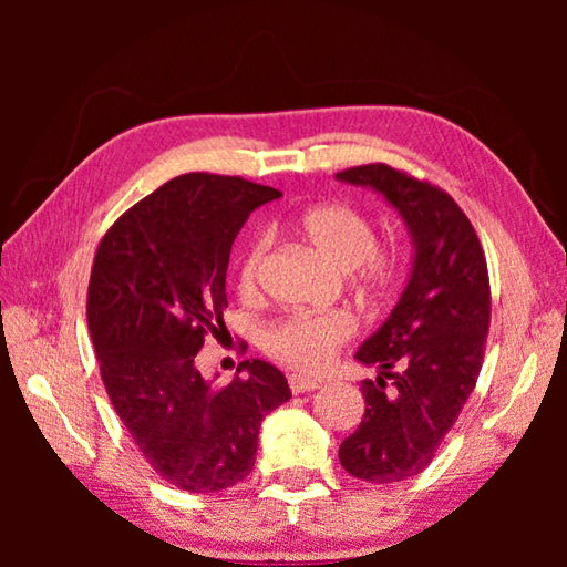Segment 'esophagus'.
Masks as SVG:
<instances>
[{"instance_id": "esophagus-1", "label": "esophagus", "mask_w": 567, "mask_h": 567, "mask_svg": "<svg viewBox=\"0 0 567 567\" xmlns=\"http://www.w3.org/2000/svg\"><path fill=\"white\" fill-rule=\"evenodd\" d=\"M287 382H290V390L295 392V395H302V392H310V390L320 388V380L305 378V375H290V378H287Z\"/></svg>"}]
</instances>
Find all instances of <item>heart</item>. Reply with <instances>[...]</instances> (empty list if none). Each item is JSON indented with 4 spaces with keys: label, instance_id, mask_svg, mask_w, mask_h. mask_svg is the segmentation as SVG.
Wrapping results in <instances>:
<instances>
[{
    "label": "heart",
    "instance_id": "heart-1",
    "mask_svg": "<svg viewBox=\"0 0 567 567\" xmlns=\"http://www.w3.org/2000/svg\"><path fill=\"white\" fill-rule=\"evenodd\" d=\"M297 233L338 270H352V280L364 295L388 297L395 290L405 257L395 247H378L375 227L360 209L344 203L315 205L297 217ZM270 249V235L257 233L239 249L235 277L245 297L257 292L260 272ZM358 334V322L342 310L290 312L277 318L262 332V344L270 358L295 370H322L342 344Z\"/></svg>",
    "mask_w": 567,
    "mask_h": 567
}]
</instances>
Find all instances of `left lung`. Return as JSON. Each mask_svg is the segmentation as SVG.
<instances>
[{
    "instance_id": "obj_1",
    "label": "left lung",
    "mask_w": 567,
    "mask_h": 567,
    "mask_svg": "<svg viewBox=\"0 0 567 567\" xmlns=\"http://www.w3.org/2000/svg\"><path fill=\"white\" fill-rule=\"evenodd\" d=\"M338 179L378 189L415 243L398 307L354 354L380 375L362 382V422L340 445L352 477L400 483L433 463L475 390L491 330V277L475 227L445 189L382 162L342 169Z\"/></svg>"
}]
</instances>
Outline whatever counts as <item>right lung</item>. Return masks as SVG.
<instances>
[{"label": "right lung", "mask_w": 567, "mask_h": 567, "mask_svg": "<svg viewBox=\"0 0 567 567\" xmlns=\"http://www.w3.org/2000/svg\"><path fill=\"white\" fill-rule=\"evenodd\" d=\"M280 195L243 177L189 172L132 205L94 252L87 324L104 390L152 470L179 491L243 483L265 415L292 398L270 362L243 360L245 375L225 388L197 370L205 340L225 330L235 237L252 209Z\"/></svg>", "instance_id": "1"}]
</instances>
